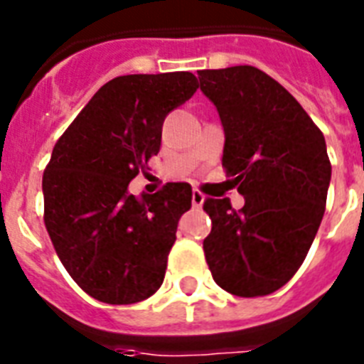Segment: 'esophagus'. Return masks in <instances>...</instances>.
I'll list each match as a JSON object with an SVG mask.
<instances>
[{
    "instance_id": "obj_1",
    "label": "esophagus",
    "mask_w": 364,
    "mask_h": 364,
    "mask_svg": "<svg viewBox=\"0 0 364 364\" xmlns=\"http://www.w3.org/2000/svg\"><path fill=\"white\" fill-rule=\"evenodd\" d=\"M204 204V194L200 191H193V208H202Z\"/></svg>"
}]
</instances>
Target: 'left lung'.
Listing matches in <instances>:
<instances>
[{"instance_id":"8db88e82","label":"left lung","mask_w":364,"mask_h":364,"mask_svg":"<svg viewBox=\"0 0 364 364\" xmlns=\"http://www.w3.org/2000/svg\"><path fill=\"white\" fill-rule=\"evenodd\" d=\"M200 90L225 128L223 168L245 204L205 198V262L227 293L253 299L296 274L321 225L331 183L323 132L302 105L253 65L202 70Z\"/></svg>"}]
</instances>
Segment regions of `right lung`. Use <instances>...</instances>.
Here are the masks:
<instances>
[{
	"instance_id": "right-lung-1",
	"label": "right lung",
	"mask_w": 364,
	"mask_h": 364,
	"mask_svg": "<svg viewBox=\"0 0 364 364\" xmlns=\"http://www.w3.org/2000/svg\"><path fill=\"white\" fill-rule=\"evenodd\" d=\"M198 88L188 71L122 75L94 94L43 173L45 227L73 282L105 304L149 299L164 282L188 183L134 196L128 183L160 151L166 115Z\"/></svg>"
}]
</instances>
